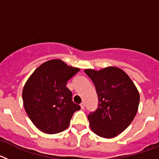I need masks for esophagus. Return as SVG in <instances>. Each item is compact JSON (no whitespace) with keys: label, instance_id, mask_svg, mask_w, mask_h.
I'll return each instance as SVG.
<instances>
[{"label":"esophagus","instance_id":"34e87169","mask_svg":"<svg viewBox=\"0 0 159 159\" xmlns=\"http://www.w3.org/2000/svg\"><path fill=\"white\" fill-rule=\"evenodd\" d=\"M84 102H81L80 103V107H81V109H84Z\"/></svg>","mask_w":159,"mask_h":159}]
</instances>
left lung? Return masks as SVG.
I'll return each mask as SVG.
<instances>
[{
	"label": "left lung",
	"instance_id": "8db88e82",
	"mask_svg": "<svg viewBox=\"0 0 159 159\" xmlns=\"http://www.w3.org/2000/svg\"><path fill=\"white\" fill-rule=\"evenodd\" d=\"M92 79L99 98V107L90 113V127L106 139L117 136L130 124L139 104V93L127 73L116 67L84 70Z\"/></svg>",
	"mask_w": 159,
	"mask_h": 159
}]
</instances>
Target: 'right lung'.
I'll list each match as a JSON object with an SVG mask.
<instances>
[{
    "label": "right lung",
    "mask_w": 159,
    "mask_h": 159,
    "mask_svg": "<svg viewBox=\"0 0 159 159\" xmlns=\"http://www.w3.org/2000/svg\"><path fill=\"white\" fill-rule=\"evenodd\" d=\"M79 71L78 67L55 59L39 66L25 83L24 107L31 121L43 133L52 134L66 130L74 112L80 109L66 87Z\"/></svg>",
    "instance_id": "add662e5"
}]
</instances>
